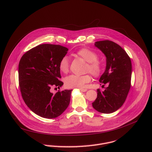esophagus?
Wrapping results in <instances>:
<instances>
[{
    "label": "esophagus",
    "instance_id": "obj_1",
    "mask_svg": "<svg viewBox=\"0 0 152 152\" xmlns=\"http://www.w3.org/2000/svg\"><path fill=\"white\" fill-rule=\"evenodd\" d=\"M80 91H82V92H85V91H87V90H86V89H82V88H80Z\"/></svg>",
    "mask_w": 152,
    "mask_h": 152
}]
</instances>
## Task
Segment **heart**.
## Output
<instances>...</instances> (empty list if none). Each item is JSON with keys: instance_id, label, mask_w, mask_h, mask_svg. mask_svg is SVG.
I'll return each instance as SVG.
<instances>
[{"instance_id": "1", "label": "heart", "mask_w": 152, "mask_h": 152, "mask_svg": "<svg viewBox=\"0 0 152 152\" xmlns=\"http://www.w3.org/2000/svg\"><path fill=\"white\" fill-rule=\"evenodd\" d=\"M77 55L88 62L86 72H90L95 77H99L103 72L102 63L97 59L98 56L94 51L83 48L79 50ZM59 69L62 73H67L70 69V61L67 56H64L59 61ZM91 76L87 74L85 75H71L67 76L64 79L66 86L70 88H83L86 83L91 80Z\"/></svg>"}]
</instances>
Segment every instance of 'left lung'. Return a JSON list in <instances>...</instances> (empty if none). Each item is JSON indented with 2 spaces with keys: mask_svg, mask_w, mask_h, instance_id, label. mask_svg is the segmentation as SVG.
<instances>
[{
  "mask_svg": "<svg viewBox=\"0 0 152 152\" xmlns=\"http://www.w3.org/2000/svg\"><path fill=\"white\" fill-rule=\"evenodd\" d=\"M94 45L106 58V69L99 82L107 86L103 91L97 89V98L92 104L98 112L110 114L121 107L130 90L131 60L126 51L112 41H96Z\"/></svg>",
  "mask_w": 152,
  "mask_h": 152,
  "instance_id": "obj_1",
  "label": "left lung"
}]
</instances>
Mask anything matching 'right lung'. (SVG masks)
Wrapping results in <instances>:
<instances>
[{
	"mask_svg": "<svg viewBox=\"0 0 152 152\" xmlns=\"http://www.w3.org/2000/svg\"><path fill=\"white\" fill-rule=\"evenodd\" d=\"M69 49L60 45H38L21 58L18 80L23 99L29 109L46 118L61 115L69 105L72 90L58 91L53 94L52 86L63 85L58 65Z\"/></svg>",
	"mask_w": 152,
	"mask_h": 152,
	"instance_id": "obj_1",
	"label": "right lung"
}]
</instances>
